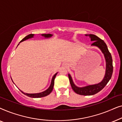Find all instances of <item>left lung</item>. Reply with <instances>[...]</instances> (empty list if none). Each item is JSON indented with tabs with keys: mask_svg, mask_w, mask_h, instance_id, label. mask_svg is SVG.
<instances>
[{
	"mask_svg": "<svg viewBox=\"0 0 122 122\" xmlns=\"http://www.w3.org/2000/svg\"><path fill=\"white\" fill-rule=\"evenodd\" d=\"M86 36H89L91 38V41H94L91 46H97L101 49L102 52L104 54L106 62V74H105L104 77L102 81L98 84L89 85V86H83V87H78L74 84L71 75L69 74H68V76H69L71 86L74 92H76V94L82 95V96H92V95L96 94L101 91L102 89H103L111 79L113 70V61L111 54L108 51L106 43L103 40L100 39L99 37L94 34H86Z\"/></svg>",
	"mask_w": 122,
	"mask_h": 122,
	"instance_id": "1",
	"label": "left lung"
}]
</instances>
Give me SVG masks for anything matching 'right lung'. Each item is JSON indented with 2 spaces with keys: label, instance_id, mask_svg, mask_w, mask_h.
<instances>
[{
  "label": "right lung",
  "instance_id": "add662e5",
  "mask_svg": "<svg viewBox=\"0 0 122 122\" xmlns=\"http://www.w3.org/2000/svg\"><path fill=\"white\" fill-rule=\"evenodd\" d=\"M34 34H30L28 35V36H26L25 37L23 38V39L21 40L20 41V43L21 42V41H25V40H27L28 39H30V38H33V37H34ZM53 36V35L52 34H41V36H44V37H45V38H47L51 37V36ZM19 44H18V45H19ZM57 73H56V74L54 75V76H53L52 79H51V86H49V87L48 88V89L46 90V91L43 92L39 93H33V94H29V93H24V92H22L21 91H20L24 94L26 95V96L29 97H31V98H41V97H46V96H48V95H49L50 93H51V92H52V91H53V86H54V79H55V78H56V74H57ZM11 80H12V79H11ZM13 83H14V82H13Z\"/></svg>",
  "mask_w": 122,
  "mask_h": 122
}]
</instances>
